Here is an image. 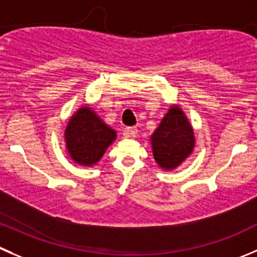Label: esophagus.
Instances as JSON below:
<instances>
[{
  "instance_id": "1",
  "label": "esophagus",
  "mask_w": 257,
  "mask_h": 257,
  "mask_svg": "<svg viewBox=\"0 0 257 257\" xmlns=\"http://www.w3.org/2000/svg\"><path fill=\"white\" fill-rule=\"evenodd\" d=\"M137 133H138V129H137L136 126H128V128L124 129V136L125 137H131V138H133V137L137 136Z\"/></svg>"
}]
</instances>
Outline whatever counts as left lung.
I'll return each instance as SVG.
<instances>
[{
	"instance_id": "obj_1",
	"label": "left lung",
	"mask_w": 257,
	"mask_h": 257,
	"mask_svg": "<svg viewBox=\"0 0 257 257\" xmlns=\"http://www.w3.org/2000/svg\"><path fill=\"white\" fill-rule=\"evenodd\" d=\"M151 141L154 159L164 169L178 167L195 147L193 129L177 105L171 106L151 137Z\"/></svg>"
}]
</instances>
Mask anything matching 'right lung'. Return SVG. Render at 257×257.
<instances>
[{
    "label": "right lung",
    "mask_w": 257,
    "mask_h": 257,
    "mask_svg": "<svg viewBox=\"0 0 257 257\" xmlns=\"http://www.w3.org/2000/svg\"><path fill=\"white\" fill-rule=\"evenodd\" d=\"M116 133L89 106L79 109L65 131L66 149L71 159L81 166H93L115 141Z\"/></svg>",
    "instance_id": "add662e5"
}]
</instances>
